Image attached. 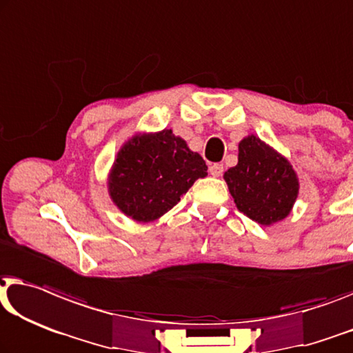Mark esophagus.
Wrapping results in <instances>:
<instances>
[{
  "mask_svg": "<svg viewBox=\"0 0 353 353\" xmlns=\"http://www.w3.org/2000/svg\"><path fill=\"white\" fill-rule=\"evenodd\" d=\"M208 172H210L212 176H221L223 165L221 164H212L210 168H208Z\"/></svg>",
  "mask_w": 353,
  "mask_h": 353,
  "instance_id": "esophagus-1",
  "label": "esophagus"
}]
</instances>
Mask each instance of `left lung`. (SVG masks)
Returning <instances> with one entry per match:
<instances>
[{
    "label": "left lung",
    "instance_id": "left-lung-1",
    "mask_svg": "<svg viewBox=\"0 0 353 353\" xmlns=\"http://www.w3.org/2000/svg\"><path fill=\"white\" fill-rule=\"evenodd\" d=\"M239 212L261 226L283 221L299 194V178L283 154L250 134L239 143V162L224 172Z\"/></svg>",
    "mask_w": 353,
    "mask_h": 353
}]
</instances>
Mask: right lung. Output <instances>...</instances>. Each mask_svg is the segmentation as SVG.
<instances>
[{"instance_id": "1", "label": "right lung", "mask_w": 353, "mask_h": 353, "mask_svg": "<svg viewBox=\"0 0 353 353\" xmlns=\"http://www.w3.org/2000/svg\"><path fill=\"white\" fill-rule=\"evenodd\" d=\"M199 152L172 129L137 132L117 151L106 186L127 218L151 223L172 210L199 178L207 176Z\"/></svg>"}]
</instances>
